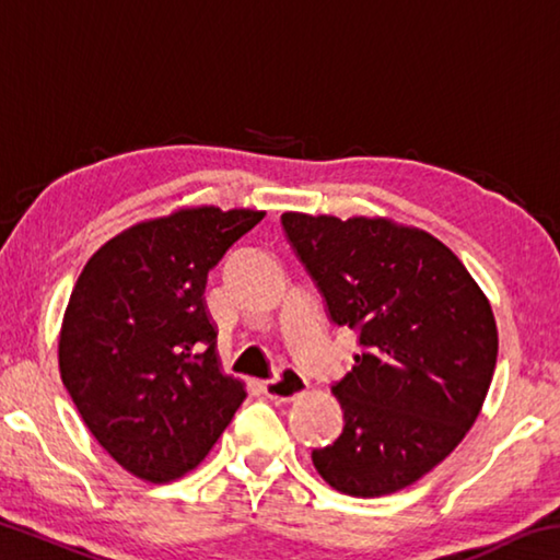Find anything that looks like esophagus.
Masks as SVG:
<instances>
[{
  "label": "esophagus",
  "instance_id": "obj_1",
  "mask_svg": "<svg viewBox=\"0 0 560 560\" xmlns=\"http://www.w3.org/2000/svg\"><path fill=\"white\" fill-rule=\"evenodd\" d=\"M308 390V381L293 368H281L277 377L261 383V393L269 397V400L277 402H291Z\"/></svg>",
  "mask_w": 560,
  "mask_h": 560
}]
</instances>
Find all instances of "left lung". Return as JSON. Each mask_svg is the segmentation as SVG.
I'll use <instances>...</instances> for the list:
<instances>
[{"mask_svg":"<svg viewBox=\"0 0 560 560\" xmlns=\"http://www.w3.org/2000/svg\"><path fill=\"white\" fill-rule=\"evenodd\" d=\"M281 224L330 320L360 336L353 368L330 387L343 432L311 454L316 471L358 499L415 485L485 405L499 353L489 299L457 254L417 226L303 212H283Z\"/></svg>","mask_w":560,"mask_h":560,"instance_id":"obj_1","label":"left lung"}]
</instances>
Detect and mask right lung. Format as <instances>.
Listing matches in <instances>:
<instances>
[{
  "label": "right lung",
  "instance_id": "add662e5",
  "mask_svg": "<svg viewBox=\"0 0 560 560\" xmlns=\"http://www.w3.org/2000/svg\"><path fill=\"white\" fill-rule=\"evenodd\" d=\"M261 220L183 207L113 236L75 281L61 381L93 438L138 479L163 485L195 469L244 402V385L220 368L205 287Z\"/></svg>",
  "mask_w": 560,
  "mask_h": 560
}]
</instances>
